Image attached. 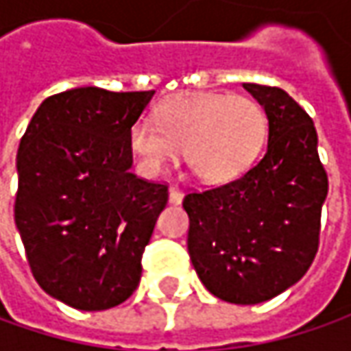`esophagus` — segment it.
I'll return each instance as SVG.
<instances>
[{"mask_svg":"<svg viewBox=\"0 0 351 351\" xmlns=\"http://www.w3.org/2000/svg\"><path fill=\"white\" fill-rule=\"evenodd\" d=\"M183 199V193L180 187H176V185H171L169 187V203H173V205H180Z\"/></svg>","mask_w":351,"mask_h":351,"instance_id":"1","label":"esophagus"}]
</instances>
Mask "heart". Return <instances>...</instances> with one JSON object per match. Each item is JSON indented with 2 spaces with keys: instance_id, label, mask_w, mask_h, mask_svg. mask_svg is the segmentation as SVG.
<instances>
[{
  "instance_id": "heart-1",
  "label": "heart",
  "mask_w": 351,
  "mask_h": 351,
  "mask_svg": "<svg viewBox=\"0 0 351 351\" xmlns=\"http://www.w3.org/2000/svg\"><path fill=\"white\" fill-rule=\"evenodd\" d=\"M267 115L252 97L209 93L162 103L128 128V148L148 176H158L183 150L187 168L205 183L238 178L262 152Z\"/></svg>"
}]
</instances>
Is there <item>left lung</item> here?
Wrapping results in <instances>:
<instances>
[{"label": "left lung", "mask_w": 351, "mask_h": 351, "mask_svg": "<svg viewBox=\"0 0 351 351\" xmlns=\"http://www.w3.org/2000/svg\"><path fill=\"white\" fill-rule=\"evenodd\" d=\"M244 88L265 109L263 158L232 182L183 197L187 250L203 285L234 304L263 303L295 285L315 260L328 176L313 119L283 89Z\"/></svg>", "instance_id": "obj_1"}]
</instances>
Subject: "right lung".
<instances>
[{"label": "right lung", "mask_w": 351, "mask_h": 351, "mask_svg": "<svg viewBox=\"0 0 351 351\" xmlns=\"http://www.w3.org/2000/svg\"><path fill=\"white\" fill-rule=\"evenodd\" d=\"M154 91L75 88L50 95L17 152L15 224L36 283L80 311L134 293L168 185L136 178L128 128Z\"/></svg>", "instance_id": "add662e5"}]
</instances>
